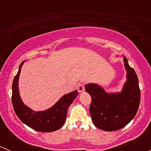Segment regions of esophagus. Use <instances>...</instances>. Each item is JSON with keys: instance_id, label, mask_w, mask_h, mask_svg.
Wrapping results in <instances>:
<instances>
[{"instance_id": "1", "label": "esophagus", "mask_w": 151, "mask_h": 151, "mask_svg": "<svg viewBox=\"0 0 151 151\" xmlns=\"http://www.w3.org/2000/svg\"><path fill=\"white\" fill-rule=\"evenodd\" d=\"M77 91H78L79 93L83 92V91H85V86H84V85H83V83H81V84H79L78 85H77Z\"/></svg>"}]
</instances>
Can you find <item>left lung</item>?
I'll return each instance as SVG.
<instances>
[{
	"mask_svg": "<svg viewBox=\"0 0 151 151\" xmlns=\"http://www.w3.org/2000/svg\"><path fill=\"white\" fill-rule=\"evenodd\" d=\"M127 80L121 92L107 93L99 85L90 83L85 91L91 95L90 114L94 125L106 132L119 130L134 118L139 109L140 90L137 76L123 57Z\"/></svg>",
	"mask_w": 151,
	"mask_h": 151,
	"instance_id": "1",
	"label": "left lung"
}]
</instances>
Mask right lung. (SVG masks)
<instances>
[{"mask_svg":"<svg viewBox=\"0 0 151 151\" xmlns=\"http://www.w3.org/2000/svg\"><path fill=\"white\" fill-rule=\"evenodd\" d=\"M23 63L19 65V71L12 83V100L15 113L22 123L38 132H52L60 129L66 119L68 106L77 96L78 91H74L64 95L54 106L47 110L38 112L32 110L23 104L18 88L21 67Z\"/></svg>","mask_w":151,"mask_h":151,"instance_id":"obj_1","label":"right lung"}]
</instances>
